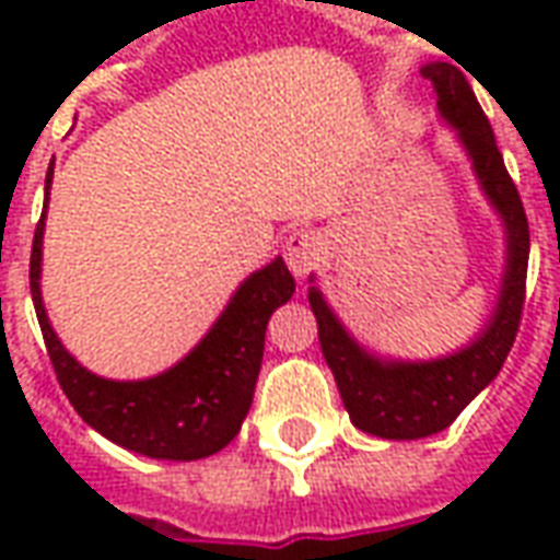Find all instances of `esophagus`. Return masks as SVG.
Returning <instances> with one entry per match:
<instances>
[{"label": "esophagus", "mask_w": 560, "mask_h": 560, "mask_svg": "<svg viewBox=\"0 0 560 560\" xmlns=\"http://www.w3.org/2000/svg\"><path fill=\"white\" fill-rule=\"evenodd\" d=\"M284 260L293 276H308L324 260V240L315 231H296L284 243Z\"/></svg>", "instance_id": "esophagus-1"}]
</instances>
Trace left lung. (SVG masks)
I'll return each instance as SVG.
<instances>
[{
  "mask_svg": "<svg viewBox=\"0 0 560 560\" xmlns=\"http://www.w3.org/2000/svg\"><path fill=\"white\" fill-rule=\"evenodd\" d=\"M422 74L432 80L438 92V110L453 122L462 143L474 159V171L506 224V276L501 288L498 312L482 329V336L465 351L434 363H381L341 329L329 312L320 291H308V303L317 317V339L327 357L332 377L339 384L341 401L357 429L389 441H413L444 432L468 401L489 387L501 372L506 353L513 348L525 305V279H528L530 233L525 207L516 183L494 143L492 126L482 114L468 78L450 62L425 66Z\"/></svg>",
  "mask_w": 560,
  "mask_h": 560,
  "instance_id": "obj_1",
  "label": "left lung"
}]
</instances>
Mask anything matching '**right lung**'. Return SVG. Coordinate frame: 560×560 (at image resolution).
<instances>
[{"instance_id": "add662e5", "label": "right lung", "mask_w": 560, "mask_h": 560, "mask_svg": "<svg viewBox=\"0 0 560 560\" xmlns=\"http://www.w3.org/2000/svg\"><path fill=\"white\" fill-rule=\"evenodd\" d=\"M54 171H47L50 191ZM47 212V207H44ZM44 212L30 257V288L56 381L74 411L107 441L149 458H207L240 432L255 399L269 315L288 303L296 281L284 260H272L233 293L207 339L171 372L149 381H104L59 345L42 303Z\"/></svg>"}]
</instances>
